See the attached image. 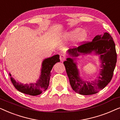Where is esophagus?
Masks as SVG:
<instances>
[{"label": "esophagus", "mask_w": 120, "mask_h": 120, "mask_svg": "<svg viewBox=\"0 0 120 120\" xmlns=\"http://www.w3.org/2000/svg\"><path fill=\"white\" fill-rule=\"evenodd\" d=\"M65 58H66V57H65V56L64 55H63V54H61V55H60V62H63V61H64V60H65Z\"/></svg>", "instance_id": "34e87169"}]
</instances>
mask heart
<instances>
[{"label": "heart", "instance_id": "1", "mask_svg": "<svg viewBox=\"0 0 120 120\" xmlns=\"http://www.w3.org/2000/svg\"><path fill=\"white\" fill-rule=\"evenodd\" d=\"M87 37V33L85 30H80V28H76L67 33L66 38L68 39L75 38V42L78 43L84 40Z\"/></svg>", "mask_w": 120, "mask_h": 120}]
</instances>
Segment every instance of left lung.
Here are the masks:
<instances>
[{
  "label": "left lung",
  "instance_id": "8db88e82",
  "mask_svg": "<svg viewBox=\"0 0 120 120\" xmlns=\"http://www.w3.org/2000/svg\"><path fill=\"white\" fill-rule=\"evenodd\" d=\"M94 51L101 55V71L98 79L92 82L83 81L74 59L68 58L63 62L69 79L70 84L75 92L82 95L96 94L103 89L112 78L116 63L117 53L115 44L108 33L96 36L92 41L83 42L76 48L69 49L68 52L72 57H77L81 53L88 54Z\"/></svg>",
  "mask_w": 120,
  "mask_h": 120
}]
</instances>
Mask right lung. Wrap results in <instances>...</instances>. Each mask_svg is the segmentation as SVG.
<instances>
[{
  "label": "right lung",
  "mask_w": 120,
  "mask_h": 120,
  "mask_svg": "<svg viewBox=\"0 0 120 120\" xmlns=\"http://www.w3.org/2000/svg\"><path fill=\"white\" fill-rule=\"evenodd\" d=\"M60 61V56L58 55L44 60L42 64L41 76L37 83L23 85L16 81L12 77H11V81L15 87L21 92L30 96H37L47 89L50 81L51 70L53 65ZM9 75L11 76L10 74Z\"/></svg>",
  "instance_id": "1"
}]
</instances>
